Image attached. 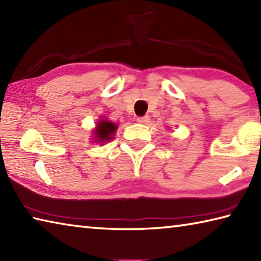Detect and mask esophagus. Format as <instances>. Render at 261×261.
Listing matches in <instances>:
<instances>
[{
  "label": "esophagus",
  "instance_id": "obj_1",
  "mask_svg": "<svg viewBox=\"0 0 261 261\" xmlns=\"http://www.w3.org/2000/svg\"><path fill=\"white\" fill-rule=\"evenodd\" d=\"M137 122L140 123V124H147L149 122V117L148 116H141L137 118Z\"/></svg>",
  "mask_w": 261,
  "mask_h": 261
}]
</instances>
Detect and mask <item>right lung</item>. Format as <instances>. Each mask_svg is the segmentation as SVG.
Returning a JSON list of instances; mask_svg holds the SVG:
<instances>
[{
    "label": "right lung",
    "instance_id": "right-lung-1",
    "mask_svg": "<svg viewBox=\"0 0 261 261\" xmlns=\"http://www.w3.org/2000/svg\"><path fill=\"white\" fill-rule=\"evenodd\" d=\"M117 124L108 121L107 118H103V120H100L96 124L94 129V138L93 140L95 143H109V140L114 138L115 132L117 130Z\"/></svg>",
    "mask_w": 261,
    "mask_h": 261
}]
</instances>
